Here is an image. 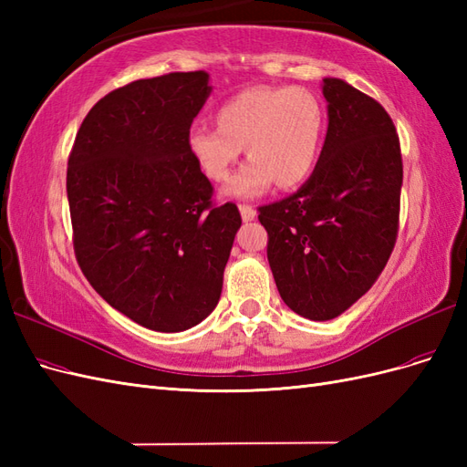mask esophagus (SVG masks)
Returning <instances> with one entry per match:
<instances>
[{
	"label": "esophagus",
	"mask_w": 467,
	"mask_h": 467,
	"mask_svg": "<svg viewBox=\"0 0 467 467\" xmlns=\"http://www.w3.org/2000/svg\"><path fill=\"white\" fill-rule=\"evenodd\" d=\"M239 212H242V220H244V222H253V220H255V216H257L255 208L249 206V204H242V206H239Z\"/></svg>",
	"instance_id": "34e87169"
}]
</instances>
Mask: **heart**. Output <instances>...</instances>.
I'll list each match as a JSON object with an SVG mask.
<instances>
[{
    "instance_id": "heart-1",
    "label": "heart",
    "mask_w": 467,
    "mask_h": 467,
    "mask_svg": "<svg viewBox=\"0 0 467 467\" xmlns=\"http://www.w3.org/2000/svg\"><path fill=\"white\" fill-rule=\"evenodd\" d=\"M218 126L194 122L187 148L210 179L230 177L239 155L249 161L232 177L230 199H255L275 182L280 189L302 185L314 173L325 134L319 99L304 88H251L218 107Z\"/></svg>"
}]
</instances>
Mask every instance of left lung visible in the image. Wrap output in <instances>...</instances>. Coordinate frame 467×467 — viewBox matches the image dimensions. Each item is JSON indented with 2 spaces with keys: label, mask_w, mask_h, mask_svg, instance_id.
I'll list each match as a JSON object with an SVG mask.
<instances>
[{
  "label": "left lung",
  "mask_w": 467,
  "mask_h": 467,
  "mask_svg": "<svg viewBox=\"0 0 467 467\" xmlns=\"http://www.w3.org/2000/svg\"><path fill=\"white\" fill-rule=\"evenodd\" d=\"M323 97L329 126L312 177L259 208L280 298L312 321L341 316L384 271L403 182L400 136L386 109L337 78L323 79Z\"/></svg>",
  "instance_id": "obj_1"
}]
</instances>
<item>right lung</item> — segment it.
Instances as JSON below:
<instances>
[{"label": "right lung", "mask_w": 467, "mask_h": 467, "mask_svg": "<svg viewBox=\"0 0 467 467\" xmlns=\"http://www.w3.org/2000/svg\"><path fill=\"white\" fill-rule=\"evenodd\" d=\"M212 88L206 72L138 79L83 119L67 160L81 273L101 298L151 331L179 333L216 307L242 216L212 204L187 134Z\"/></svg>", "instance_id": "add662e5"}]
</instances>
